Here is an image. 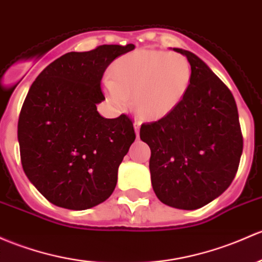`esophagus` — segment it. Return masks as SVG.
I'll use <instances>...</instances> for the list:
<instances>
[{"label":"esophagus","mask_w":262,"mask_h":262,"mask_svg":"<svg viewBox=\"0 0 262 262\" xmlns=\"http://www.w3.org/2000/svg\"><path fill=\"white\" fill-rule=\"evenodd\" d=\"M140 125H142V122H140V120H134V130H136L137 137L139 136V129H140Z\"/></svg>","instance_id":"obj_1"}]
</instances>
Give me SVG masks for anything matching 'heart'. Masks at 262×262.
<instances>
[{"label": "heart", "mask_w": 262, "mask_h": 262, "mask_svg": "<svg viewBox=\"0 0 262 262\" xmlns=\"http://www.w3.org/2000/svg\"><path fill=\"white\" fill-rule=\"evenodd\" d=\"M113 78L104 90L115 108L134 105L142 117L158 119L183 100L192 80V69L183 55L139 49L120 56L113 65Z\"/></svg>", "instance_id": "heart-1"}]
</instances>
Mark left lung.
Wrapping results in <instances>:
<instances>
[{
  "instance_id": "left-lung-1",
  "label": "left lung",
  "mask_w": 262,
  "mask_h": 262,
  "mask_svg": "<svg viewBox=\"0 0 262 262\" xmlns=\"http://www.w3.org/2000/svg\"><path fill=\"white\" fill-rule=\"evenodd\" d=\"M192 80L183 100L158 122L143 124L150 148L153 191L164 205L197 210L221 196L237 172L242 134L232 93L193 52Z\"/></svg>"
}]
</instances>
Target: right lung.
<instances>
[{
    "label": "right lung",
    "instance_id": "obj_1",
    "mask_svg": "<svg viewBox=\"0 0 262 262\" xmlns=\"http://www.w3.org/2000/svg\"><path fill=\"white\" fill-rule=\"evenodd\" d=\"M129 45H103L68 52L32 82L18 118L17 138L25 174L43 197L68 210H88L114 191L118 168L136 139L122 114L106 119L101 79Z\"/></svg>",
    "mask_w": 262,
    "mask_h": 262
}]
</instances>
